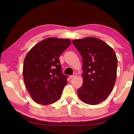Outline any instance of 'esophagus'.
<instances>
[{
  "instance_id": "obj_1",
  "label": "esophagus",
  "mask_w": 134,
  "mask_h": 134,
  "mask_svg": "<svg viewBox=\"0 0 134 134\" xmlns=\"http://www.w3.org/2000/svg\"><path fill=\"white\" fill-rule=\"evenodd\" d=\"M77 74L76 72H74V73L72 74V75H71V76H70V79H73L74 77H76L77 76Z\"/></svg>"
}]
</instances>
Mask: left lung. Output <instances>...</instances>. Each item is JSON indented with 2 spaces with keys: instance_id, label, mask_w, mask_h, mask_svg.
I'll return each instance as SVG.
<instances>
[{
  "instance_id": "obj_1",
  "label": "left lung",
  "mask_w": 134,
  "mask_h": 134,
  "mask_svg": "<svg viewBox=\"0 0 134 134\" xmlns=\"http://www.w3.org/2000/svg\"><path fill=\"white\" fill-rule=\"evenodd\" d=\"M83 60V83L77 90L80 99L95 105L107 98L115 85L118 60L113 49L94 37L72 40Z\"/></svg>"
}]
</instances>
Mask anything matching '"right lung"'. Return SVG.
I'll return each instance as SVG.
<instances>
[{
  "label": "right lung",
  "instance_id": "1",
  "mask_svg": "<svg viewBox=\"0 0 134 134\" xmlns=\"http://www.w3.org/2000/svg\"><path fill=\"white\" fill-rule=\"evenodd\" d=\"M71 41L48 38L36 44L25 58V85L35 102L43 105L53 103L62 95L68 76L62 72L58 57Z\"/></svg>",
  "mask_w": 134,
  "mask_h": 134
}]
</instances>
